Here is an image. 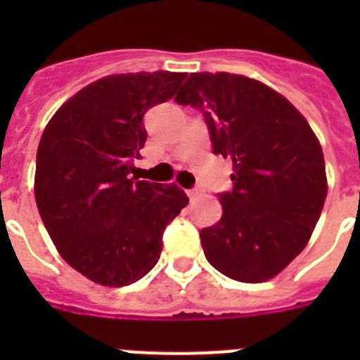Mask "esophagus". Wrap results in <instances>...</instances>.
<instances>
[{
	"label": "esophagus",
	"mask_w": 360,
	"mask_h": 360,
	"mask_svg": "<svg viewBox=\"0 0 360 360\" xmlns=\"http://www.w3.org/2000/svg\"><path fill=\"white\" fill-rule=\"evenodd\" d=\"M187 195H189L191 200L200 198V196L203 195V187H202V186H195V187H193V189L187 191Z\"/></svg>",
	"instance_id": "esophagus-1"
}]
</instances>
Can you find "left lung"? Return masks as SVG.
I'll list each match as a JSON object with an SVG mask.
<instances>
[{
    "instance_id": "1",
    "label": "left lung",
    "mask_w": 360,
    "mask_h": 360,
    "mask_svg": "<svg viewBox=\"0 0 360 360\" xmlns=\"http://www.w3.org/2000/svg\"><path fill=\"white\" fill-rule=\"evenodd\" d=\"M198 108L212 151L232 160L224 214L202 229L207 262L227 278H274L307 247L328 193L324 157L310 124L287 98L256 79L191 73L174 97Z\"/></svg>"
}]
</instances>
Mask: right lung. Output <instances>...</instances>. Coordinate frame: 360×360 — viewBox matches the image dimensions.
<instances>
[{"label":"right lung","mask_w":360,"mask_h":360,"mask_svg":"<svg viewBox=\"0 0 360 360\" xmlns=\"http://www.w3.org/2000/svg\"><path fill=\"white\" fill-rule=\"evenodd\" d=\"M187 73L108 75L68 98L37 148L36 203L70 266L104 287H126L157 265L165 227L189 198L174 184L131 176L149 108Z\"/></svg>","instance_id":"right-lung-1"}]
</instances>
